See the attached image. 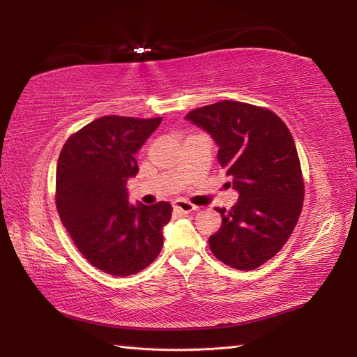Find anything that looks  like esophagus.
Listing matches in <instances>:
<instances>
[{"mask_svg": "<svg viewBox=\"0 0 357 357\" xmlns=\"http://www.w3.org/2000/svg\"><path fill=\"white\" fill-rule=\"evenodd\" d=\"M173 208L178 210V211H183V213H192V211H195L198 207L193 206V204L188 202V201L178 199V201L173 202Z\"/></svg>", "mask_w": 357, "mask_h": 357, "instance_id": "1", "label": "esophagus"}]
</instances>
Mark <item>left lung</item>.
I'll list each match as a JSON object with an SVG mask.
<instances>
[{
    "mask_svg": "<svg viewBox=\"0 0 357 357\" xmlns=\"http://www.w3.org/2000/svg\"><path fill=\"white\" fill-rule=\"evenodd\" d=\"M185 119L213 138L239 193L230 210L216 208L222 224L208 238L211 253L231 268L255 270L284 247L301 215L304 179L293 136L268 109L238 101L206 105Z\"/></svg>",
    "mask_w": 357,
    "mask_h": 357,
    "instance_id": "left-lung-1",
    "label": "left lung"
}]
</instances>
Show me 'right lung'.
<instances>
[{
	"instance_id": "add662e5",
	"label": "right lung",
	"mask_w": 357,
	"mask_h": 357,
	"mask_svg": "<svg viewBox=\"0 0 357 357\" xmlns=\"http://www.w3.org/2000/svg\"><path fill=\"white\" fill-rule=\"evenodd\" d=\"M162 118L102 116L66 141L56 169V208L81 255L104 273L130 276L161 253L172 206L128 202L136 153Z\"/></svg>"
}]
</instances>
